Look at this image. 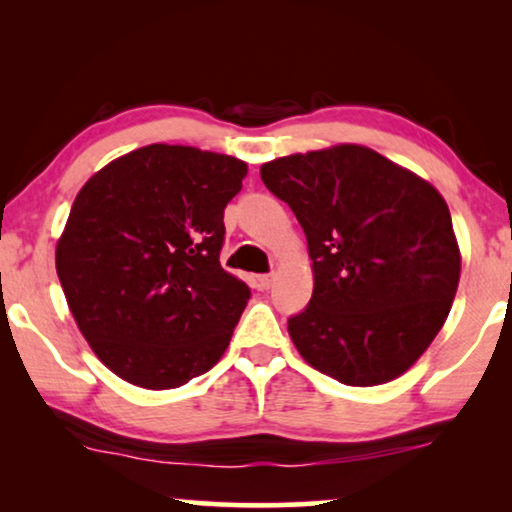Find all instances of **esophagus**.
I'll return each mask as SVG.
<instances>
[{
  "instance_id": "obj_1",
  "label": "esophagus",
  "mask_w": 512,
  "mask_h": 512,
  "mask_svg": "<svg viewBox=\"0 0 512 512\" xmlns=\"http://www.w3.org/2000/svg\"><path fill=\"white\" fill-rule=\"evenodd\" d=\"M272 279H275L272 275H256L254 277V286H256L258 291H268L270 286H272Z\"/></svg>"
}]
</instances>
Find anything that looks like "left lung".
I'll list each match as a JSON object with an SVG mask.
<instances>
[{
  "label": "left lung",
  "instance_id": "8db88e82",
  "mask_svg": "<svg viewBox=\"0 0 512 512\" xmlns=\"http://www.w3.org/2000/svg\"><path fill=\"white\" fill-rule=\"evenodd\" d=\"M305 230L314 291L289 317L303 359L349 387L403 375L431 345L459 284L443 195L380 153L342 144L261 167Z\"/></svg>",
  "mask_w": 512,
  "mask_h": 512
}]
</instances>
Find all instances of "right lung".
Here are the masks:
<instances>
[{
  "instance_id": "1",
  "label": "right lung",
  "mask_w": 512,
  "mask_h": 512,
  "mask_svg": "<svg viewBox=\"0 0 512 512\" xmlns=\"http://www.w3.org/2000/svg\"><path fill=\"white\" fill-rule=\"evenodd\" d=\"M244 174L237 158L151 144L76 195L55 268L83 338L125 382L181 387L226 352L251 296L221 268Z\"/></svg>"
}]
</instances>
